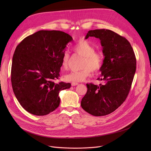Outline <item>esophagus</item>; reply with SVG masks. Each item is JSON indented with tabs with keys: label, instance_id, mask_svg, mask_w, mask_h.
Returning a JSON list of instances; mask_svg holds the SVG:
<instances>
[{
	"label": "esophagus",
	"instance_id": "34e87169",
	"mask_svg": "<svg viewBox=\"0 0 151 151\" xmlns=\"http://www.w3.org/2000/svg\"><path fill=\"white\" fill-rule=\"evenodd\" d=\"M78 84V83H71V86H76Z\"/></svg>",
	"mask_w": 151,
	"mask_h": 151
}]
</instances>
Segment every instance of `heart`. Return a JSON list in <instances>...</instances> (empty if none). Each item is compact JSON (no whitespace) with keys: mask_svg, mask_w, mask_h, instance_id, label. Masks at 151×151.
<instances>
[{"mask_svg":"<svg viewBox=\"0 0 151 151\" xmlns=\"http://www.w3.org/2000/svg\"><path fill=\"white\" fill-rule=\"evenodd\" d=\"M75 53L82 55L84 59L83 60L82 70L73 71L65 75L67 81L79 83L84 81L91 75L92 71L97 73L100 70L104 63V57L100 52L95 51V47L89 42L85 40L78 41L73 46ZM71 61V55L68 51L63 53L62 59V67L67 69Z\"/></svg>","mask_w":151,"mask_h":151,"instance_id":"obj_1","label":"heart"}]
</instances>
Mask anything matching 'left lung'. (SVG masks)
I'll return each mask as SVG.
<instances>
[{
    "instance_id": "8db88e82",
    "label": "left lung",
    "mask_w": 151,
    "mask_h": 151,
    "mask_svg": "<svg viewBox=\"0 0 151 151\" xmlns=\"http://www.w3.org/2000/svg\"><path fill=\"white\" fill-rule=\"evenodd\" d=\"M90 37L99 38L105 56L98 80L99 86L86 84L88 91L81 101L82 108L95 116L113 113L127 97L136 71V58L129 42L108 29L89 30Z\"/></svg>"
}]
</instances>
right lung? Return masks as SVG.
Returning a JSON list of instances; mask_svg holds the SVG:
<instances>
[{"instance_id": "add662e5", "label": "right lung", "mask_w": 151, "mask_h": 151, "mask_svg": "<svg viewBox=\"0 0 151 151\" xmlns=\"http://www.w3.org/2000/svg\"><path fill=\"white\" fill-rule=\"evenodd\" d=\"M73 40L59 30H39L17 46L12 65L11 81L18 101L27 112L45 116L60 104L59 93L70 83L55 80L59 77L63 53Z\"/></svg>"}]
</instances>
